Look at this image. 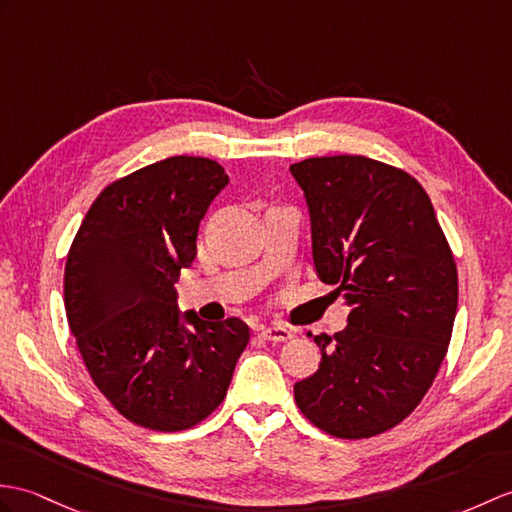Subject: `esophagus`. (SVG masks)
<instances>
[{"instance_id": "obj_1", "label": "esophagus", "mask_w": 512, "mask_h": 512, "mask_svg": "<svg viewBox=\"0 0 512 512\" xmlns=\"http://www.w3.org/2000/svg\"><path fill=\"white\" fill-rule=\"evenodd\" d=\"M259 336L270 340V342H285V340H290L294 334H292V329H288L285 325H266V327H259Z\"/></svg>"}]
</instances>
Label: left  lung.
<instances>
[{"label": "left lung", "mask_w": 512, "mask_h": 512, "mask_svg": "<svg viewBox=\"0 0 512 512\" xmlns=\"http://www.w3.org/2000/svg\"><path fill=\"white\" fill-rule=\"evenodd\" d=\"M312 218L320 281L338 285L349 325L318 334V371L294 384L305 419L371 438L419 406L441 368L458 310V268L430 196L406 170L362 154L290 165Z\"/></svg>", "instance_id": "left-lung-1"}]
</instances>
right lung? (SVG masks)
I'll use <instances>...</instances> for the list:
<instances>
[{"mask_svg": "<svg viewBox=\"0 0 512 512\" xmlns=\"http://www.w3.org/2000/svg\"><path fill=\"white\" fill-rule=\"evenodd\" d=\"M227 183L205 157L150 163L102 189L69 246L65 312L87 371L122 417L154 432L205 421L251 336L240 318L178 323L174 283Z\"/></svg>", "mask_w": 512, "mask_h": 512, "instance_id": "add662e5", "label": "right lung"}]
</instances>
